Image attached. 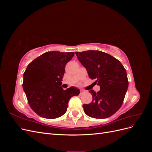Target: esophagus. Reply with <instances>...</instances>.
<instances>
[{
    "mask_svg": "<svg viewBox=\"0 0 152 152\" xmlns=\"http://www.w3.org/2000/svg\"><path fill=\"white\" fill-rule=\"evenodd\" d=\"M85 92H86V91H84V90H83V89H80V94H83L84 93H85Z\"/></svg>",
    "mask_w": 152,
    "mask_h": 152,
    "instance_id": "34e87169",
    "label": "esophagus"
}]
</instances>
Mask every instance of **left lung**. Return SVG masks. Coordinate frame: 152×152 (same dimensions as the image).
I'll list each match as a JSON object with an SVG mask.
<instances>
[{"instance_id":"8db88e82","label":"left lung","mask_w":152,"mask_h":152,"mask_svg":"<svg viewBox=\"0 0 152 152\" xmlns=\"http://www.w3.org/2000/svg\"><path fill=\"white\" fill-rule=\"evenodd\" d=\"M77 57L87 70L90 79L100 86L96 93L89 91L93 101L83 104L85 113L94 118L111 117L120 109L128 88L125 68L118 59L99 50L76 52Z\"/></svg>"}]
</instances>
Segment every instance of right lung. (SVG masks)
<instances>
[{
  "label": "right lung",
  "instance_id": "add662e5",
  "mask_svg": "<svg viewBox=\"0 0 152 152\" xmlns=\"http://www.w3.org/2000/svg\"><path fill=\"white\" fill-rule=\"evenodd\" d=\"M73 52L45 53L32 61L23 73V88L31 108L38 115L53 119L65 114L69 100L80 93L79 89L61 87L65 66Z\"/></svg>",
  "mask_w": 152,
  "mask_h": 152
}]
</instances>
